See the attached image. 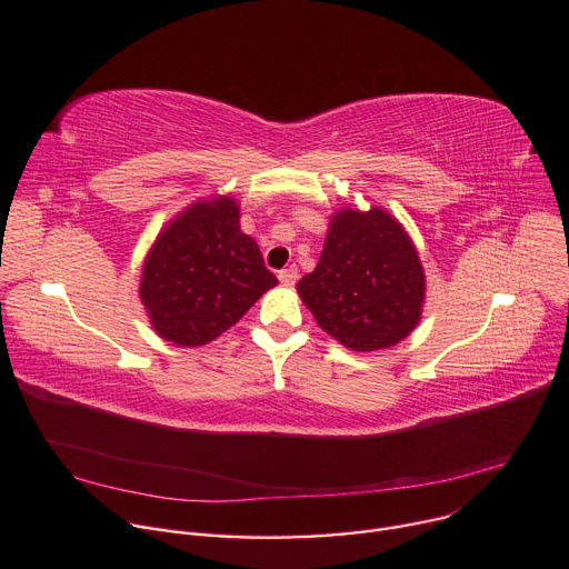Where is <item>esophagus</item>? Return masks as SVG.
Returning <instances> with one entry per match:
<instances>
[{"instance_id": "esophagus-1", "label": "esophagus", "mask_w": 569, "mask_h": 569, "mask_svg": "<svg viewBox=\"0 0 569 569\" xmlns=\"http://www.w3.org/2000/svg\"><path fill=\"white\" fill-rule=\"evenodd\" d=\"M278 280H280L282 284H293V282L298 280V269H296V266L291 263V266H287V269H282V271L278 273Z\"/></svg>"}]
</instances>
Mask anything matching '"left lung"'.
Here are the masks:
<instances>
[{
    "instance_id": "left-lung-1",
    "label": "left lung",
    "mask_w": 569,
    "mask_h": 569,
    "mask_svg": "<svg viewBox=\"0 0 569 569\" xmlns=\"http://www.w3.org/2000/svg\"><path fill=\"white\" fill-rule=\"evenodd\" d=\"M317 323L351 351L402 342L418 326L425 271L409 233L379 207L330 218L317 269L296 284Z\"/></svg>"
}]
</instances>
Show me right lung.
<instances>
[{
  "instance_id": "1",
  "label": "right lung",
  "mask_w": 569,
  "mask_h": 569,
  "mask_svg": "<svg viewBox=\"0 0 569 569\" xmlns=\"http://www.w3.org/2000/svg\"><path fill=\"white\" fill-rule=\"evenodd\" d=\"M239 218L237 199L222 194L190 204L158 233L140 298L162 340L209 345L278 284Z\"/></svg>"
}]
</instances>
